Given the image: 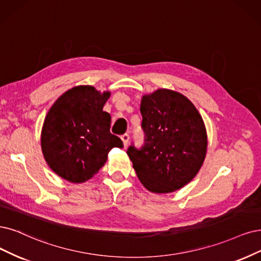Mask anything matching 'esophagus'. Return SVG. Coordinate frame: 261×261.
<instances>
[{"mask_svg": "<svg viewBox=\"0 0 261 261\" xmlns=\"http://www.w3.org/2000/svg\"><path fill=\"white\" fill-rule=\"evenodd\" d=\"M120 138H121V140H122L123 145L127 146V145H128V142H129V139H130L129 134H128V133H124V134H122V136H121Z\"/></svg>", "mask_w": 261, "mask_h": 261, "instance_id": "34e87169", "label": "esophagus"}]
</instances>
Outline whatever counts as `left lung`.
<instances>
[{
  "label": "left lung",
  "instance_id": "obj_1",
  "mask_svg": "<svg viewBox=\"0 0 261 261\" xmlns=\"http://www.w3.org/2000/svg\"><path fill=\"white\" fill-rule=\"evenodd\" d=\"M140 111L144 143H131L127 150L133 168L149 191H175L196 176L205 158L203 120L186 96L168 89L144 95Z\"/></svg>",
  "mask_w": 261,
  "mask_h": 261
}]
</instances>
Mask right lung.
<instances>
[{
  "instance_id": "add662e5",
  "label": "right lung",
  "mask_w": 261,
  "mask_h": 261,
  "mask_svg": "<svg viewBox=\"0 0 261 261\" xmlns=\"http://www.w3.org/2000/svg\"><path fill=\"white\" fill-rule=\"evenodd\" d=\"M110 92L91 86L63 93L48 112L42 131V149L48 166L72 182L91 178L104 166L112 148L122 141L111 133V115L103 112Z\"/></svg>"
}]
</instances>
